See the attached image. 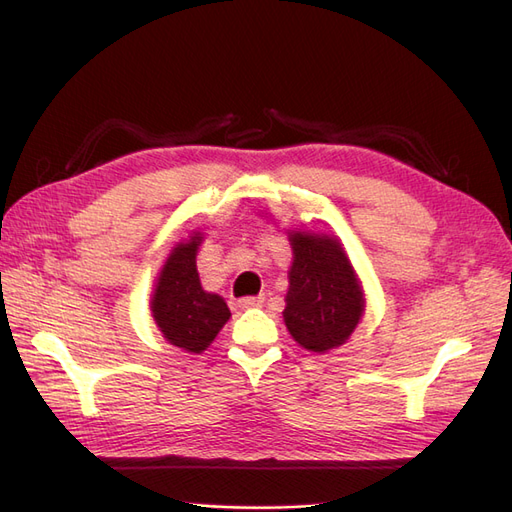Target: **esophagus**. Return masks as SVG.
Wrapping results in <instances>:
<instances>
[{"label": "esophagus", "mask_w": 512, "mask_h": 512, "mask_svg": "<svg viewBox=\"0 0 512 512\" xmlns=\"http://www.w3.org/2000/svg\"><path fill=\"white\" fill-rule=\"evenodd\" d=\"M262 303H265V297H243V299H239V307H241V309L260 307Z\"/></svg>", "instance_id": "34e87169"}]
</instances>
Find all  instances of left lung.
Returning <instances> with one entry per match:
<instances>
[{
	"label": "left lung",
	"mask_w": 512,
	"mask_h": 512,
	"mask_svg": "<svg viewBox=\"0 0 512 512\" xmlns=\"http://www.w3.org/2000/svg\"><path fill=\"white\" fill-rule=\"evenodd\" d=\"M292 265L284 322L294 342L324 354L344 346L365 314L359 275L335 235L288 230Z\"/></svg>",
	"instance_id": "1"
}]
</instances>
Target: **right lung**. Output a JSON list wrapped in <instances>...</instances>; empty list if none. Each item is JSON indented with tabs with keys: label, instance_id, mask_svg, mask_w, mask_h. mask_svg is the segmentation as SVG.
Instances as JSON below:
<instances>
[{
	"label": "right lung",
	"instance_id": "obj_1",
	"mask_svg": "<svg viewBox=\"0 0 512 512\" xmlns=\"http://www.w3.org/2000/svg\"><path fill=\"white\" fill-rule=\"evenodd\" d=\"M203 232H190L170 250L151 294V316L162 337L185 352H205L230 320L226 301L200 284L196 254Z\"/></svg>",
	"mask_w": 512,
	"mask_h": 512
}]
</instances>
